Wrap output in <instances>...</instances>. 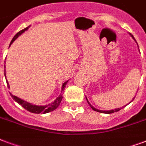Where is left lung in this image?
Here are the masks:
<instances>
[{"instance_id":"1","label":"left lung","mask_w":146,"mask_h":146,"mask_svg":"<svg viewBox=\"0 0 146 146\" xmlns=\"http://www.w3.org/2000/svg\"><path fill=\"white\" fill-rule=\"evenodd\" d=\"M130 35H131V38H133V39H134V40H135V38H134V37H133V35H131V33H130ZM135 41H136V40H135ZM86 99H87V98H86ZM132 101H133V99H132ZM87 102H88V105H89V106H91V108H92L93 110H94V111H98V112H101V113H106V114L114 113V112H115V111H118L121 110V108H117V109H115V110H110V111H102V110H98V109H97V108H94V107H93L92 106H91V104H90V103L88 102V99H87Z\"/></svg>"}]
</instances>
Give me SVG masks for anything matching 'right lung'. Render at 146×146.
Segmentation results:
<instances>
[{
  "label": "right lung",
  "instance_id": "add662e5",
  "mask_svg": "<svg viewBox=\"0 0 146 146\" xmlns=\"http://www.w3.org/2000/svg\"><path fill=\"white\" fill-rule=\"evenodd\" d=\"M28 27H26V28H25V29H23V30L20 31L19 32L17 33L16 34V35L13 38V39L11 40V44H10V45L14 41H15L16 39H17V38H18V36H20L22 33H24L25 31H27V29H28ZM4 68H5V65H4ZM5 69H4V76H5ZM7 82V84L8 85V82H7V81L6 80ZM68 83V81L67 82H65L63 84V85H62V90H64V86L66 85V84ZM9 87V86H8ZM11 97L14 99H15V102H17L19 105H21V106H22L23 108H25L26 110L28 111H30V112H32V113H35V114H39V113H48V112H50V111H54V109H56L59 106V105H60V103H61V100H62V95H59L58 97L55 99V100L53 102H51V104H48V105H47V106H35V105H32V104H31V103L29 102H25V101L22 100V99H21V98H17V96H15V95H13L12 94H11Z\"/></svg>",
  "mask_w": 146,
  "mask_h": 146
}]
</instances>
